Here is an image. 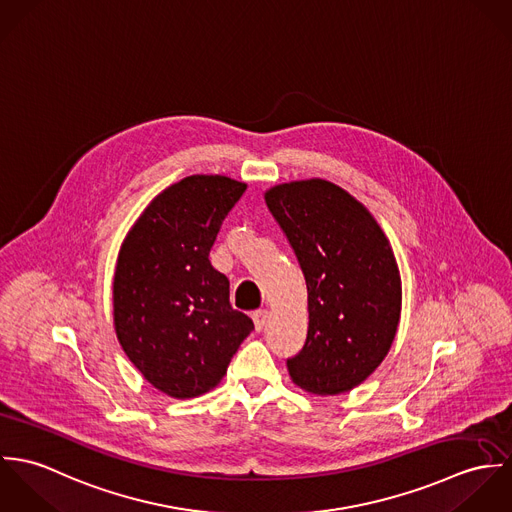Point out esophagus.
Masks as SVG:
<instances>
[{
	"label": "esophagus",
	"mask_w": 512,
	"mask_h": 512,
	"mask_svg": "<svg viewBox=\"0 0 512 512\" xmlns=\"http://www.w3.org/2000/svg\"><path fill=\"white\" fill-rule=\"evenodd\" d=\"M252 319H254V327L256 331H264L266 329V323H268V311L266 309H260L256 313H252Z\"/></svg>",
	"instance_id": "1"
}]
</instances>
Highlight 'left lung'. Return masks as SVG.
<instances>
[{
  "instance_id": "left-lung-1",
  "label": "left lung",
  "mask_w": 512,
  "mask_h": 512,
  "mask_svg": "<svg viewBox=\"0 0 512 512\" xmlns=\"http://www.w3.org/2000/svg\"><path fill=\"white\" fill-rule=\"evenodd\" d=\"M264 199L307 286V339L288 359L290 376L313 394L347 392L382 363L398 329L392 248L365 207L329 181L278 185Z\"/></svg>"
}]
</instances>
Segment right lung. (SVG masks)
Returning a JSON list of instances; mask_svg holds the SVG:
<instances>
[{"instance_id":"obj_1","label":"right lung","mask_w":512,"mask_h":512,"mask_svg":"<svg viewBox=\"0 0 512 512\" xmlns=\"http://www.w3.org/2000/svg\"><path fill=\"white\" fill-rule=\"evenodd\" d=\"M246 185L191 175L159 193L128 232L114 274L118 341L147 382L173 398L217 386L254 323L228 301L209 254Z\"/></svg>"}]
</instances>
